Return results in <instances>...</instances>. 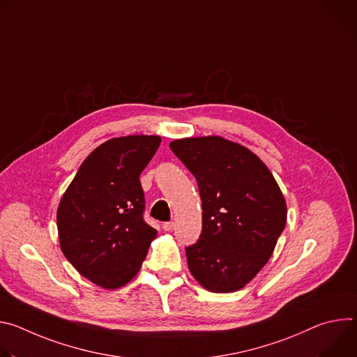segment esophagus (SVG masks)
I'll return each mask as SVG.
<instances>
[{"mask_svg": "<svg viewBox=\"0 0 357 357\" xmlns=\"http://www.w3.org/2000/svg\"><path fill=\"white\" fill-rule=\"evenodd\" d=\"M174 222H165V223H162V229L165 230V231H171L172 229H174Z\"/></svg>", "mask_w": 357, "mask_h": 357, "instance_id": "obj_1", "label": "esophagus"}]
</instances>
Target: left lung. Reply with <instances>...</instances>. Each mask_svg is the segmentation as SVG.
<instances>
[{
  "label": "left lung",
  "mask_w": 357,
  "mask_h": 357,
  "mask_svg": "<svg viewBox=\"0 0 357 357\" xmlns=\"http://www.w3.org/2000/svg\"><path fill=\"white\" fill-rule=\"evenodd\" d=\"M169 146L202 199V233L186 247L189 271L208 291H238L267 264L285 227L282 192L266 164L237 142L211 135Z\"/></svg>",
  "instance_id": "left-lung-1"
}]
</instances>
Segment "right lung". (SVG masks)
<instances>
[{"label": "right lung", "mask_w": 357, "mask_h": 357, "mask_svg": "<svg viewBox=\"0 0 357 357\" xmlns=\"http://www.w3.org/2000/svg\"><path fill=\"white\" fill-rule=\"evenodd\" d=\"M161 144L127 135L98 145L80 165L58 208L61 248L96 285L116 289L141 268L157 230L144 220L139 175Z\"/></svg>", "instance_id": "right-lung-1"}]
</instances>
